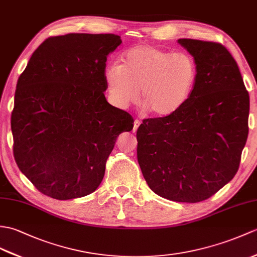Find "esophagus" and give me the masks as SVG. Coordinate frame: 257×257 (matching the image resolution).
<instances>
[{
  "instance_id": "obj_1",
  "label": "esophagus",
  "mask_w": 257,
  "mask_h": 257,
  "mask_svg": "<svg viewBox=\"0 0 257 257\" xmlns=\"http://www.w3.org/2000/svg\"><path fill=\"white\" fill-rule=\"evenodd\" d=\"M140 120H138V119H136V120H135V122H134V133H136V131H137V129H138L139 128V126H140Z\"/></svg>"
}]
</instances>
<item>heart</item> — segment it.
<instances>
[{
	"label": "heart",
	"mask_w": 257,
	"mask_h": 257,
	"mask_svg": "<svg viewBox=\"0 0 257 257\" xmlns=\"http://www.w3.org/2000/svg\"><path fill=\"white\" fill-rule=\"evenodd\" d=\"M198 77V65L186 52L158 46L138 45L121 57V64L104 70L107 98L118 109L138 99L157 118L176 114L189 100Z\"/></svg>",
	"instance_id": "obj_1"
}]
</instances>
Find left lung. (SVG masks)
I'll list each match as a JSON object with an SVG mask.
<instances>
[{
    "mask_svg": "<svg viewBox=\"0 0 257 257\" xmlns=\"http://www.w3.org/2000/svg\"><path fill=\"white\" fill-rule=\"evenodd\" d=\"M198 65L189 100L176 114L145 119L137 131L143 177L157 195L199 202L234 177L248 135L249 96L221 44L178 39Z\"/></svg>",
    "mask_w": 257,
    "mask_h": 257,
    "instance_id": "obj_1",
    "label": "left lung"
}]
</instances>
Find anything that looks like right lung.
<instances>
[{"label":"right lung","mask_w":257,"mask_h":257,"mask_svg":"<svg viewBox=\"0 0 257 257\" xmlns=\"http://www.w3.org/2000/svg\"><path fill=\"white\" fill-rule=\"evenodd\" d=\"M121 43L112 34L50 37L19 77L11 118L14 158L51 198L95 192L118 136L134 128L133 117L104 95L107 57Z\"/></svg>","instance_id":"add662e5"}]
</instances>
